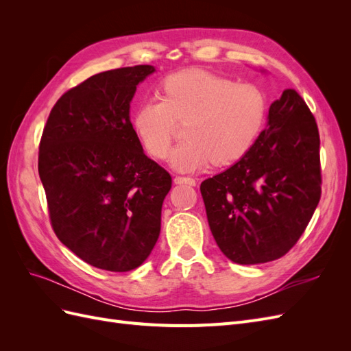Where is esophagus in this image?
<instances>
[{"instance_id":"obj_1","label":"esophagus","mask_w":351,"mask_h":351,"mask_svg":"<svg viewBox=\"0 0 351 351\" xmlns=\"http://www.w3.org/2000/svg\"><path fill=\"white\" fill-rule=\"evenodd\" d=\"M176 184H189V186H196V180L190 176H176L174 177Z\"/></svg>"}]
</instances>
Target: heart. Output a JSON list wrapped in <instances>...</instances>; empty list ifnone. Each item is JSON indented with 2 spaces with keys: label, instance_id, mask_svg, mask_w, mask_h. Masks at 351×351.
Masks as SVG:
<instances>
[{
  "label": "heart",
  "instance_id": "b5f03b06",
  "mask_svg": "<svg viewBox=\"0 0 351 351\" xmlns=\"http://www.w3.org/2000/svg\"><path fill=\"white\" fill-rule=\"evenodd\" d=\"M232 84L228 79L200 70L167 77L161 86L162 102L147 105L134 120L146 152L155 159L165 158L176 137V124L189 119L183 132L187 141L173 152V162L178 168L193 169L206 161V149L218 156L221 165L246 155L262 132L265 98L258 88H232Z\"/></svg>",
  "mask_w": 351,
  "mask_h": 351
}]
</instances>
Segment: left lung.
Listing matches in <instances>:
<instances>
[{"mask_svg":"<svg viewBox=\"0 0 351 351\" xmlns=\"http://www.w3.org/2000/svg\"><path fill=\"white\" fill-rule=\"evenodd\" d=\"M319 132L294 89H285L268 124L240 161L200 184L218 247L241 265L275 261L299 241L322 192Z\"/></svg>","mask_w":351,"mask_h":351,"instance_id":"1","label":"left lung"}]
</instances>
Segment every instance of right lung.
Wrapping results in <instances>:
<instances>
[{
	"instance_id": "add662e5",
	"label": "right lung",
	"mask_w": 351,
	"mask_h": 351,
	"mask_svg": "<svg viewBox=\"0 0 351 351\" xmlns=\"http://www.w3.org/2000/svg\"><path fill=\"white\" fill-rule=\"evenodd\" d=\"M152 66L108 70L67 90L51 110L39 149L51 227L82 261L129 272L161 231L171 176L143 152L130 121L136 86Z\"/></svg>"
}]
</instances>
